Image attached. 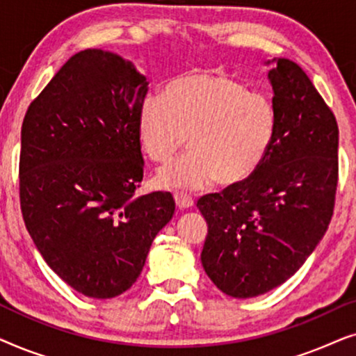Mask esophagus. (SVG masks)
<instances>
[{
    "label": "esophagus",
    "instance_id": "1",
    "mask_svg": "<svg viewBox=\"0 0 356 356\" xmlns=\"http://www.w3.org/2000/svg\"><path fill=\"white\" fill-rule=\"evenodd\" d=\"M173 197H175V202H177L178 209H188L194 204V199L184 193H175Z\"/></svg>",
    "mask_w": 356,
    "mask_h": 356
}]
</instances>
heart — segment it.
I'll use <instances>...</instances> for the list:
<instances>
[{
    "label": "heart",
    "instance_id": "1",
    "mask_svg": "<svg viewBox=\"0 0 356 356\" xmlns=\"http://www.w3.org/2000/svg\"><path fill=\"white\" fill-rule=\"evenodd\" d=\"M277 133V110L264 92L216 72H191L170 82L165 97L139 106V139L155 162H168L186 144L191 152L160 168L163 188L202 189L236 184L259 168Z\"/></svg>",
    "mask_w": 356,
    "mask_h": 356
}]
</instances>
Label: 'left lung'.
<instances>
[{
  "mask_svg": "<svg viewBox=\"0 0 356 356\" xmlns=\"http://www.w3.org/2000/svg\"><path fill=\"white\" fill-rule=\"evenodd\" d=\"M269 71L277 133L259 168L197 207L201 261L218 290L252 298L289 280L323 240L339 179V126L306 72L286 58Z\"/></svg>",
  "mask_w": 356,
  "mask_h": 356,
  "instance_id": "left-lung-1",
  "label": "left lung"
}]
</instances>
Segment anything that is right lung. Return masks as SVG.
<instances>
[{
    "label": "right lung",
    "instance_id": "obj_1",
    "mask_svg": "<svg viewBox=\"0 0 356 356\" xmlns=\"http://www.w3.org/2000/svg\"><path fill=\"white\" fill-rule=\"evenodd\" d=\"M147 86L131 61L89 48L63 65L24 116V222L55 274L90 298L131 289L175 213L170 193L136 196Z\"/></svg>",
    "mask_w": 356,
    "mask_h": 356
}]
</instances>
